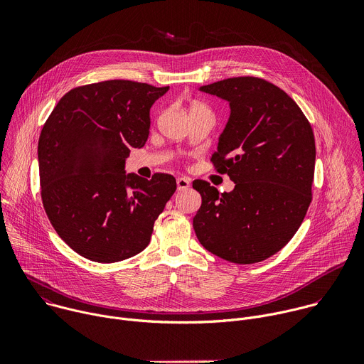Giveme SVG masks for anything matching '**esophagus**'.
Listing matches in <instances>:
<instances>
[{"mask_svg": "<svg viewBox=\"0 0 364 364\" xmlns=\"http://www.w3.org/2000/svg\"><path fill=\"white\" fill-rule=\"evenodd\" d=\"M190 187V180L187 177H178L177 178V190L183 191L187 190Z\"/></svg>", "mask_w": 364, "mask_h": 364, "instance_id": "34e87169", "label": "esophagus"}]
</instances>
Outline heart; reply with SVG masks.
I'll return each mask as SVG.
<instances>
[{
    "label": "heart",
    "mask_w": 364,
    "mask_h": 364,
    "mask_svg": "<svg viewBox=\"0 0 364 364\" xmlns=\"http://www.w3.org/2000/svg\"><path fill=\"white\" fill-rule=\"evenodd\" d=\"M194 108H205V105H203V103L197 102V103H194V105L191 107V109H194Z\"/></svg>",
    "instance_id": "heart-1"
}]
</instances>
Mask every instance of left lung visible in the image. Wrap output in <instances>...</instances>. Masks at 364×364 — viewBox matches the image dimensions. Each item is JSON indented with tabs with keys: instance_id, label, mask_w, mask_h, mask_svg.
I'll return each instance as SVG.
<instances>
[{
	"instance_id": "8db88e82",
	"label": "left lung",
	"mask_w": 364,
	"mask_h": 364,
	"mask_svg": "<svg viewBox=\"0 0 364 364\" xmlns=\"http://www.w3.org/2000/svg\"><path fill=\"white\" fill-rule=\"evenodd\" d=\"M200 90L230 105L210 161L235 188L220 194L210 183L193 181L201 196L196 236L229 262H262L292 239L313 200V128L295 100L265 79L229 77Z\"/></svg>"
}]
</instances>
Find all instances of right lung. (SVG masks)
Instances as JSON below:
<instances>
[{
  "mask_svg": "<svg viewBox=\"0 0 364 364\" xmlns=\"http://www.w3.org/2000/svg\"><path fill=\"white\" fill-rule=\"evenodd\" d=\"M168 90L105 80L69 90L38 138L41 200L58 235L80 256L112 264L142 252L177 188L171 174H125L149 135V109Z\"/></svg>",
  "mask_w": 364,
  "mask_h": 364,
  "instance_id": "right-lung-1",
  "label": "right lung"
}]
</instances>
